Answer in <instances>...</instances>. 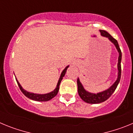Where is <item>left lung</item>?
<instances>
[{"mask_svg":"<svg viewBox=\"0 0 133 133\" xmlns=\"http://www.w3.org/2000/svg\"><path fill=\"white\" fill-rule=\"evenodd\" d=\"M100 32H101L102 36L109 38V39L115 44L117 50H118V53H119L118 59V66H118V77H117V81H115V83L109 89H108L106 90H104V91L101 92H98L97 94L90 93V92L87 91L84 89L81 82H80L79 78H77V86H78V95H79L80 97L82 98V100H83L86 103H90V104H98V103H103V102L107 101L112 95V94L113 93L115 89H117V86H118V83H119L120 79H121V63L122 52L121 49H120L118 42H117V40L115 39L110 34L108 33L107 32L105 31V30H101Z\"/></svg>","mask_w":133,"mask_h":133,"instance_id":"left-lung-1","label":"left lung"}]
</instances>
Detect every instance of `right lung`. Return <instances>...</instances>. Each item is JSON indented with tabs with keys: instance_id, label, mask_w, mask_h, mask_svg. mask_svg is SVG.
<instances>
[{
	"instance_id": "right-lung-1",
	"label": "right lung",
	"mask_w": 133,
	"mask_h": 133,
	"mask_svg": "<svg viewBox=\"0 0 133 133\" xmlns=\"http://www.w3.org/2000/svg\"><path fill=\"white\" fill-rule=\"evenodd\" d=\"M69 66H67L65 69L63 70V71L62 72L61 75V77H60L59 80L58 81V83H57V85H56V87L53 91L52 92H49V93L47 94H44V95H40V94H35V93H32V92H29L26 90H25L24 89H23V87H21V85L20 84V83H18V81H17V79L16 78V82H17V84H18V87H19L20 89L22 91L23 94L25 95L26 97H28L30 99L33 100V101H50V99H52V98L56 96L57 95L58 92V90H59V85L61 84V82L63 79V78L64 77V76L65 75L66 72V70H67L68 67H69Z\"/></svg>"
}]
</instances>
